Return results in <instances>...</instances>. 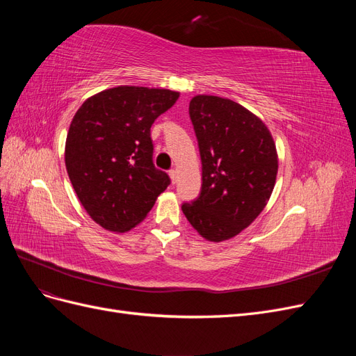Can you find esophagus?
<instances>
[{"label": "esophagus", "instance_id": "1", "mask_svg": "<svg viewBox=\"0 0 356 356\" xmlns=\"http://www.w3.org/2000/svg\"><path fill=\"white\" fill-rule=\"evenodd\" d=\"M169 175H170V179H172V182H177V178H178V172H177V169H170L169 170Z\"/></svg>", "mask_w": 356, "mask_h": 356}]
</instances>
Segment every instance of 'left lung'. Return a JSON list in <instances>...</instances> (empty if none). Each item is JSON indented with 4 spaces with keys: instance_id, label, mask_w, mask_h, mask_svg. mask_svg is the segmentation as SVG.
Segmentation results:
<instances>
[{
    "instance_id": "1",
    "label": "left lung",
    "mask_w": 356,
    "mask_h": 356,
    "mask_svg": "<svg viewBox=\"0 0 356 356\" xmlns=\"http://www.w3.org/2000/svg\"><path fill=\"white\" fill-rule=\"evenodd\" d=\"M188 113L202 160V188L181 209L204 239L221 242L264 209L277 174L276 147L260 118L230 99L197 95Z\"/></svg>"
}]
</instances>
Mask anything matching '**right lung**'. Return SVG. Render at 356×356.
Instances as JSON below:
<instances>
[{
	"instance_id": "obj_1",
	"label": "right lung",
	"mask_w": 356,
	"mask_h": 356,
	"mask_svg": "<svg viewBox=\"0 0 356 356\" xmlns=\"http://www.w3.org/2000/svg\"><path fill=\"white\" fill-rule=\"evenodd\" d=\"M178 96L118 86L92 96L75 113L67 135V172L84 209L104 229L131 230L170 184L153 163L149 129Z\"/></svg>"
}]
</instances>
